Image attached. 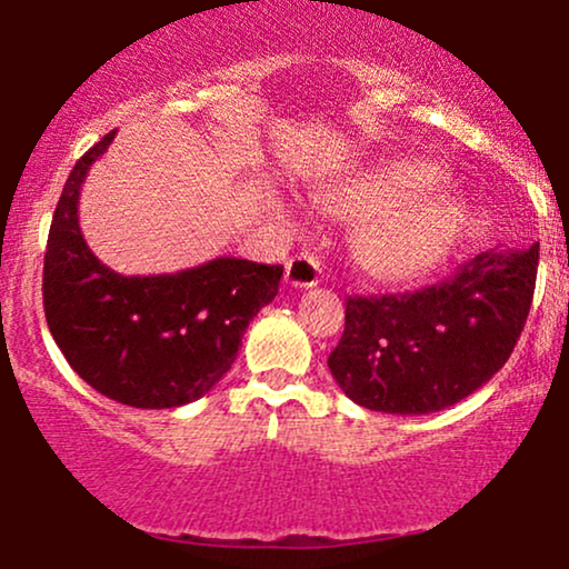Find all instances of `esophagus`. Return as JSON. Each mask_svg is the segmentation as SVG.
<instances>
[{
	"label": "esophagus",
	"mask_w": 569,
	"mask_h": 569,
	"mask_svg": "<svg viewBox=\"0 0 569 569\" xmlns=\"http://www.w3.org/2000/svg\"><path fill=\"white\" fill-rule=\"evenodd\" d=\"M322 278V264L312 251H299L297 257H291L286 262V283L293 289H312Z\"/></svg>",
	"instance_id": "34e87169"
}]
</instances>
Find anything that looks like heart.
<instances>
[{
	"label": "heart",
	"mask_w": 569,
	"mask_h": 569,
	"mask_svg": "<svg viewBox=\"0 0 569 569\" xmlns=\"http://www.w3.org/2000/svg\"><path fill=\"white\" fill-rule=\"evenodd\" d=\"M436 181L438 170L428 164H388L318 191L315 207L333 220L357 222L351 251L359 268L386 283H409L443 262L462 226L457 201L415 197Z\"/></svg>",
	"instance_id": "1"
}]
</instances>
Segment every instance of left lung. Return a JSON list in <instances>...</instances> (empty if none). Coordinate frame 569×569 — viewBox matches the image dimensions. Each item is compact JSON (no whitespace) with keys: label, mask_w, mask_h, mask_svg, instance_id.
Wrapping results in <instances>:
<instances>
[{"label":"left lung","mask_w":569,"mask_h":569,"mask_svg":"<svg viewBox=\"0 0 569 569\" xmlns=\"http://www.w3.org/2000/svg\"><path fill=\"white\" fill-rule=\"evenodd\" d=\"M538 243L496 247L412 293L349 297L328 368L359 407L388 415L446 409L505 368L536 291Z\"/></svg>","instance_id":"8db88e82"}]
</instances>
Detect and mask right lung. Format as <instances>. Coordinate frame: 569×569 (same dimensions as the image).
I'll return each mask as SVG.
<instances>
[{
	"label": "right lung",
	"mask_w": 569,
	"mask_h": 569,
	"mask_svg": "<svg viewBox=\"0 0 569 569\" xmlns=\"http://www.w3.org/2000/svg\"><path fill=\"white\" fill-rule=\"evenodd\" d=\"M114 131L64 181L44 254V315L78 376L107 399L170 409L204 397L231 370L249 322L278 293L283 264L236 257L170 272L120 276L93 257L78 226V197Z\"/></svg>",
	"instance_id": "obj_1"
}]
</instances>
